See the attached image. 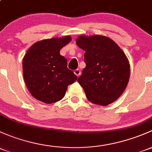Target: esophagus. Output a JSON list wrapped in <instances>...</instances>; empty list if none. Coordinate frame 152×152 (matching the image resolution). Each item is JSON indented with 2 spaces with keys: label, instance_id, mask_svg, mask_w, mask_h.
Returning a JSON list of instances; mask_svg holds the SVG:
<instances>
[{
  "label": "esophagus",
  "instance_id": "34e87169",
  "mask_svg": "<svg viewBox=\"0 0 152 152\" xmlns=\"http://www.w3.org/2000/svg\"><path fill=\"white\" fill-rule=\"evenodd\" d=\"M75 75H76L77 76H79L81 75V71L79 69H76L74 71Z\"/></svg>",
  "mask_w": 152,
  "mask_h": 152
}]
</instances>
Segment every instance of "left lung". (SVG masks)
I'll list each match as a JSON object with an SVG mask.
<instances>
[{"label": "left lung", "mask_w": 152, "mask_h": 152, "mask_svg": "<svg viewBox=\"0 0 152 152\" xmlns=\"http://www.w3.org/2000/svg\"><path fill=\"white\" fill-rule=\"evenodd\" d=\"M76 41L85 51L86 67L78 82L92 103L111 104L128 84L130 69L127 57L114 41L105 36H81Z\"/></svg>", "instance_id": "8db88e82"}]
</instances>
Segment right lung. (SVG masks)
I'll use <instances>...</instances> for the list:
<instances>
[{
    "instance_id": "add662e5",
    "label": "right lung",
    "mask_w": 152,
    "mask_h": 152,
    "mask_svg": "<svg viewBox=\"0 0 152 152\" xmlns=\"http://www.w3.org/2000/svg\"><path fill=\"white\" fill-rule=\"evenodd\" d=\"M70 36L53 38L35 43L23 58L25 84L35 98L53 103L65 96L67 87L78 77L67 67V60L60 50L71 41Z\"/></svg>"
}]
</instances>
